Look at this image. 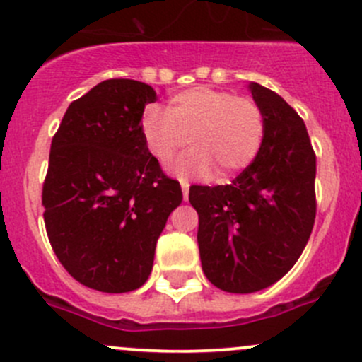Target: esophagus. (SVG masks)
Wrapping results in <instances>:
<instances>
[{"instance_id":"esophagus-1","label":"esophagus","mask_w":362,"mask_h":362,"mask_svg":"<svg viewBox=\"0 0 362 362\" xmlns=\"http://www.w3.org/2000/svg\"><path fill=\"white\" fill-rule=\"evenodd\" d=\"M180 187H182V196H184V202H187V198H189V182L180 180Z\"/></svg>"}]
</instances>
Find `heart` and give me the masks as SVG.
<instances>
[{
    "mask_svg": "<svg viewBox=\"0 0 362 362\" xmlns=\"http://www.w3.org/2000/svg\"><path fill=\"white\" fill-rule=\"evenodd\" d=\"M141 131L147 148L160 164L171 163L191 140L194 151L175 166L182 177H208L215 170V178L224 180L255 159L266 120L254 98L192 87L175 94L166 113L147 112Z\"/></svg>",
    "mask_w": 362,
    "mask_h": 362,
    "instance_id": "1",
    "label": "heart"
}]
</instances>
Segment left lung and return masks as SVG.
Returning <instances> with one entry per match:
<instances>
[{
    "mask_svg": "<svg viewBox=\"0 0 362 362\" xmlns=\"http://www.w3.org/2000/svg\"><path fill=\"white\" fill-rule=\"evenodd\" d=\"M264 112V140L228 185H191L199 217L198 245L206 279L226 293L269 287L296 264L315 222V152L298 112L250 83Z\"/></svg>",
    "mask_w": 362,
    "mask_h": 362,
    "instance_id": "left-lung-1",
    "label": "left lung"
}]
</instances>
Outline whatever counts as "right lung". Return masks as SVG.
Listing matches in <instances>:
<instances>
[{
  "label": "right lung",
  "instance_id": "obj_1",
  "mask_svg": "<svg viewBox=\"0 0 362 362\" xmlns=\"http://www.w3.org/2000/svg\"><path fill=\"white\" fill-rule=\"evenodd\" d=\"M151 86L110 78L73 101L50 145L43 182L47 236L64 269L101 293L147 282L156 243L182 203L141 131Z\"/></svg>",
  "mask_w": 362,
  "mask_h": 362
}]
</instances>
